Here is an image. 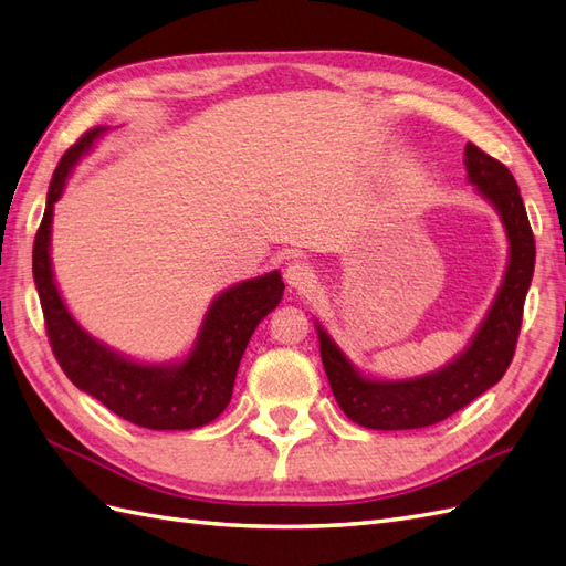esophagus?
Instances as JSON below:
<instances>
[{"instance_id":"obj_1","label":"esophagus","mask_w":566,"mask_h":566,"mask_svg":"<svg viewBox=\"0 0 566 566\" xmlns=\"http://www.w3.org/2000/svg\"><path fill=\"white\" fill-rule=\"evenodd\" d=\"M284 280H286L289 286L294 289V292L306 294V292H311V289L315 286V272L306 263V260H294V263L286 265Z\"/></svg>"}]
</instances>
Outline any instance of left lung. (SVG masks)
<instances>
[{"instance_id": "obj_1", "label": "left lung", "mask_w": 566, "mask_h": 566, "mask_svg": "<svg viewBox=\"0 0 566 566\" xmlns=\"http://www.w3.org/2000/svg\"><path fill=\"white\" fill-rule=\"evenodd\" d=\"M463 165L471 184L497 208L510 237V268L500 294L469 349L454 364L401 382L368 380L358 375L327 332L317 327L332 395L339 409L364 428L413 430L440 423L497 385L514 358L535 265V239L512 171L473 143L467 145Z\"/></svg>"}]
</instances>
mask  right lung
Wrapping results in <instances>:
<instances>
[{
  "label": "right lung",
  "instance_id": "add662e5",
  "mask_svg": "<svg viewBox=\"0 0 566 566\" xmlns=\"http://www.w3.org/2000/svg\"><path fill=\"white\" fill-rule=\"evenodd\" d=\"M103 134V126L91 128L62 155L33 243V277L52 354L71 382L128 423L150 430L208 426L227 409L245 344L258 323L282 301L284 282L280 272H268L222 292L202 321L193 352L177 366L134 364L85 335L56 292L50 265V229L52 208L64 191L71 167Z\"/></svg>",
  "mask_w": 566,
  "mask_h": 566
}]
</instances>
